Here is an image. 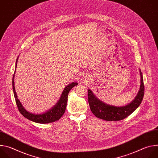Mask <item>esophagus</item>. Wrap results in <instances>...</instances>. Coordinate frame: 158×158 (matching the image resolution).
<instances>
[{
  "label": "esophagus",
  "instance_id": "obj_1",
  "mask_svg": "<svg viewBox=\"0 0 158 158\" xmlns=\"http://www.w3.org/2000/svg\"><path fill=\"white\" fill-rule=\"evenodd\" d=\"M84 78H85V77H84Z\"/></svg>",
  "mask_w": 158,
  "mask_h": 158
}]
</instances>
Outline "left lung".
I'll use <instances>...</instances> for the list:
<instances>
[{"label":"left lung","instance_id":"8db88e82","mask_svg":"<svg viewBox=\"0 0 158 158\" xmlns=\"http://www.w3.org/2000/svg\"><path fill=\"white\" fill-rule=\"evenodd\" d=\"M139 72L141 85L139 92L131 103L124 106L118 107L106 104L96 98L91 90L88 89V102L93 114L99 119L110 121H120L131 114L141 104L144 94L143 77L140 69Z\"/></svg>","mask_w":158,"mask_h":158}]
</instances>
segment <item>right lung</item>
I'll list each match as a JSON object with an SVG mask.
<instances>
[{
    "instance_id": "add662e5",
    "label": "right lung",
    "mask_w": 158,
    "mask_h": 158,
    "mask_svg": "<svg viewBox=\"0 0 158 158\" xmlns=\"http://www.w3.org/2000/svg\"><path fill=\"white\" fill-rule=\"evenodd\" d=\"M18 57L16 60L15 68L17 67ZM15 73L14 74L13 78H12V88H13V91H14L15 102H16L17 107L19 109V110L20 112V114L23 116H24L26 118L28 119L29 120H31L33 122L40 123V124H48V123H53L59 120L62 116V115L64 114V112L65 111V108H66L67 102V97H68V94L70 91V90L74 86L77 85L78 84L77 82H72L69 85H67L64 88L59 101L56 103V104L53 107H52L48 111L44 112V113L35 114L31 113V112H29V111L26 110V109L23 107V106L22 105L20 101L17 98V93L15 92V89L14 87Z\"/></svg>"
}]
</instances>
